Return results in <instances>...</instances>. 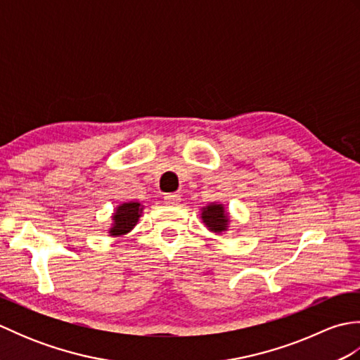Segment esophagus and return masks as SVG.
Masks as SVG:
<instances>
[{
	"instance_id": "obj_1",
	"label": "esophagus",
	"mask_w": 360,
	"mask_h": 360,
	"mask_svg": "<svg viewBox=\"0 0 360 360\" xmlns=\"http://www.w3.org/2000/svg\"><path fill=\"white\" fill-rule=\"evenodd\" d=\"M164 202L168 205H178L181 202V196L178 193H167L164 196Z\"/></svg>"
}]
</instances>
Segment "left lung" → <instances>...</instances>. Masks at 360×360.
<instances>
[{"instance_id": "obj_1", "label": "left lung", "mask_w": 360, "mask_h": 360, "mask_svg": "<svg viewBox=\"0 0 360 360\" xmlns=\"http://www.w3.org/2000/svg\"><path fill=\"white\" fill-rule=\"evenodd\" d=\"M202 221L205 226L209 227V231L219 233L227 231L229 227V217L223 204H210L207 207L202 209Z\"/></svg>"}]
</instances>
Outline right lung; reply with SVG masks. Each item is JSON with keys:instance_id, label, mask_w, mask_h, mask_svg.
Wrapping results in <instances>:
<instances>
[{"instance_id": "right-lung-1", "label": "right lung", "mask_w": 360, "mask_h": 360, "mask_svg": "<svg viewBox=\"0 0 360 360\" xmlns=\"http://www.w3.org/2000/svg\"><path fill=\"white\" fill-rule=\"evenodd\" d=\"M142 205L139 202H124L116 209V213L112 215V227L110 233L112 236H120L128 233L137 224L139 217L142 213Z\"/></svg>"}]
</instances>
